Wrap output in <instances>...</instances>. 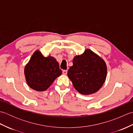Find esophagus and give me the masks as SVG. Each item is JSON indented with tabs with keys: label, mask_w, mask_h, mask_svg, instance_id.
Listing matches in <instances>:
<instances>
[{
	"label": "esophagus",
	"mask_w": 133,
	"mask_h": 133,
	"mask_svg": "<svg viewBox=\"0 0 133 133\" xmlns=\"http://www.w3.org/2000/svg\"><path fill=\"white\" fill-rule=\"evenodd\" d=\"M63 74L64 75H66L67 74V70H63Z\"/></svg>",
	"instance_id": "1"
}]
</instances>
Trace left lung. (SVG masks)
Segmentation results:
<instances>
[{
    "label": "left lung",
    "instance_id": "8db88e82",
    "mask_svg": "<svg viewBox=\"0 0 133 133\" xmlns=\"http://www.w3.org/2000/svg\"><path fill=\"white\" fill-rule=\"evenodd\" d=\"M72 63L67 75L80 94H94L102 87L107 76V66L101 56L87 49L82 54L74 56Z\"/></svg>",
    "mask_w": 133,
    "mask_h": 133
}]
</instances>
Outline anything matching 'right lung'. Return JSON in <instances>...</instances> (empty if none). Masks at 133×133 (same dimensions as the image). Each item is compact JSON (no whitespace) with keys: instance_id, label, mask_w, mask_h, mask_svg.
<instances>
[{"instance_id":"right-lung-1","label":"right lung","mask_w":133,"mask_h":133,"mask_svg":"<svg viewBox=\"0 0 133 133\" xmlns=\"http://www.w3.org/2000/svg\"><path fill=\"white\" fill-rule=\"evenodd\" d=\"M24 72L28 85L37 91L46 90L62 73L55 58L50 55L44 57L38 50L25 66Z\"/></svg>"}]
</instances>
